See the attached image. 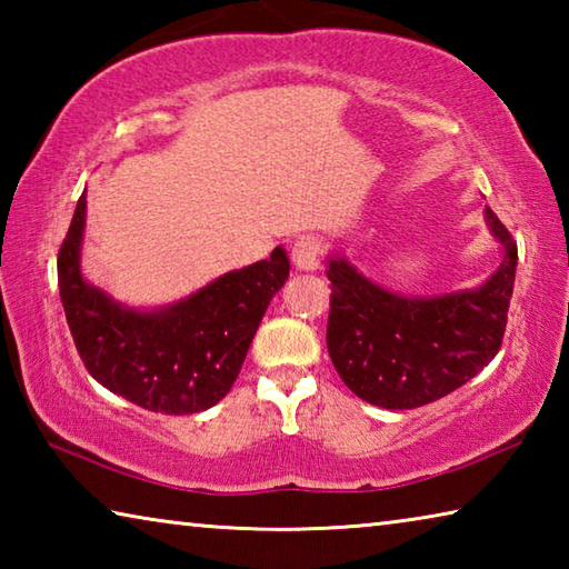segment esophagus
Wrapping results in <instances>:
<instances>
[{
  "label": "esophagus",
  "instance_id": "34e87169",
  "mask_svg": "<svg viewBox=\"0 0 569 569\" xmlns=\"http://www.w3.org/2000/svg\"><path fill=\"white\" fill-rule=\"evenodd\" d=\"M323 243L316 236H301L291 246V261L298 271H316L321 266Z\"/></svg>",
  "mask_w": 569,
  "mask_h": 569
}]
</instances>
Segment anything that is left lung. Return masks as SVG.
<instances>
[{
	"mask_svg": "<svg viewBox=\"0 0 569 569\" xmlns=\"http://www.w3.org/2000/svg\"><path fill=\"white\" fill-rule=\"evenodd\" d=\"M485 213L505 258L475 291L407 298L363 278L346 258H329L326 343L356 397L383 409H417L495 359L515 288L517 243L492 208Z\"/></svg>",
	"mask_w": 569,
	"mask_h": 569,
	"instance_id": "8db88e82",
	"label": "left lung"
}]
</instances>
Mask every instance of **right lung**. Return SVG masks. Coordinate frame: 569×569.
Listing matches in <instances>:
<instances>
[{
  "label": "right lung",
  "mask_w": 569,
  "mask_h": 569,
  "mask_svg": "<svg viewBox=\"0 0 569 569\" xmlns=\"http://www.w3.org/2000/svg\"><path fill=\"white\" fill-rule=\"evenodd\" d=\"M88 200H77L57 256V281L77 353L94 381L160 413L206 411L238 379L258 323L288 278L286 250L216 278L158 311H132L80 273Z\"/></svg>",
  "instance_id": "1"
}]
</instances>
